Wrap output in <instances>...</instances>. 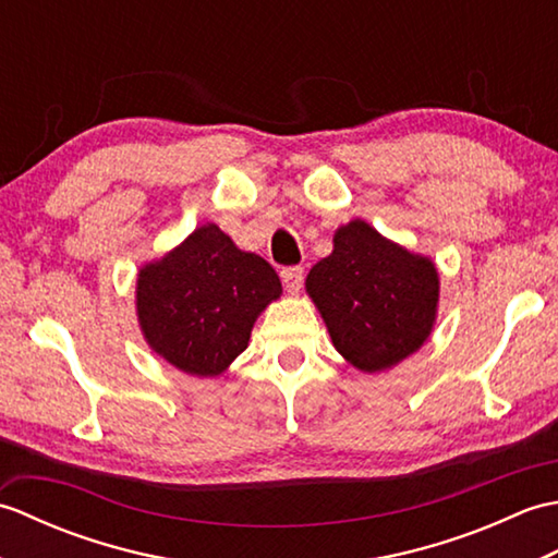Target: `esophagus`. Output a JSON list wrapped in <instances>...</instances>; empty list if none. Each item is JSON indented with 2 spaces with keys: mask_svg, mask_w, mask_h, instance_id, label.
Returning <instances> with one entry per match:
<instances>
[{
  "mask_svg": "<svg viewBox=\"0 0 558 558\" xmlns=\"http://www.w3.org/2000/svg\"><path fill=\"white\" fill-rule=\"evenodd\" d=\"M280 278H282V286L290 294H298L302 290V282H304V270L298 266H290V268H282L280 270Z\"/></svg>",
  "mask_w": 558,
  "mask_h": 558,
  "instance_id": "obj_1",
  "label": "esophagus"
}]
</instances>
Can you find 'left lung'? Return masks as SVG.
Returning a JSON list of instances; mask_svg holds the SVG:
<instances>
[{
    "mask_svg": "<svg viewBox=\"0 0 558 558\" xmlns=\"http://www.w3.org/2000/svg\"><path fill=\"white\" fill-rule=\"evenodd\" d=\"M336 350L360 372L376 374L417 352L432 336L438 270L432 258L386 240L369 222L350 220L333 252L306 276Z\"/></svg>",
    "mask_w": 558,
    "mask_h": 558,
    "instance_id": "1",
    "label": "left lung"
}]
</instances>
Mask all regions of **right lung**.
Returning a JSON list of instances; mask_svg holds the SVG:
<instances>
[{"label":"right lung","mask_w":558,"mask_h":558,"mask_svg":"<svg viewBox=\"0 0 558 558\" xmlns=\"http://www.w3.org/2000/svg\"><path fill=\"white\" fill-rule=\"evenodd\" d=\"M282 286L268 260L206 222L138 270L136 316L150 350L192 376H218L246 350Z\"/></svg>","instance_id":"1"}]
</instances>
